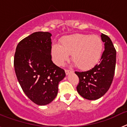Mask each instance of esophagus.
Listing matches in <instances>:
<instances>
[{"label": "esophagus", "mask_w": 127, "mask_h": 127, "mask_svg": "<svg viewBox=\"0 0 127 127\" xmlns=\"http://www.w3.org/2000/svg\"><path fill=\"white\" fill-rule=\"evenodd\" d=\"M72 72L73 71H72V70H68V69H65V73L67 75H68L69 74L71 73V72Z\"/></svg>", "instance_id": "1"}]
</instances>
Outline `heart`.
Returning <instances> with one entry per match:
<instances>
[{"instance_id":"heart-1","label":"heart","mask_w":127,"mask_h":127,"mask_svg":"<svg viewBox=\"0 0 127 127\" xmlns=\"http://www.w3.org/2000/svg\"><path fill=\"white\" fill-rule=\"evenodd\" d=\"M60 44L52 47V55L56 64L62 65L72 54V61L82 70L90 69L96 64L102 49V42L98 36L79 33L65 37Z\"/></svg>"}]
</instances>
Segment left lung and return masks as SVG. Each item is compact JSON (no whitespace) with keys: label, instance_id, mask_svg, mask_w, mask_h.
I'll use <instances>...</instances> for the list:
<instances>
[{"label":"left lung","instance_id":"1","mask_svg":"<svg viewBox=\"0 0 127 127\" xmlns=\"http://www.w3.org/2000/svg\"><path fill=\"white\" fill-rule=\"evenodd\" d=\"M101 38L105 50L99 63L87 71L75 72L79 77L77 92L88 100H97L102 97L109 89L114 78L116 51L107 35L102 33Z\"/></svg>","mask_w":127,"mask_h":127}]
</instances>
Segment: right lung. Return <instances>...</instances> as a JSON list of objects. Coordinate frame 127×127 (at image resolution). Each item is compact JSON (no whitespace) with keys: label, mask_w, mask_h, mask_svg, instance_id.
Wrapping results in <instances>:
<instances>
[{"label":"right lung","mask_w":127,"mask_h":127,"mask_svg":"<svg viewBox=\"0 0 127 127\" xmlns=\"http://www.w3.org/2000/svg\"><path fill=\"white\" fill-rule=\"evenodd\" d=\"M51 34L36 32L18 44L14 66L23 92L35 104H50L57 97L65 70L51 60Z\"/></svg>","instance_id":"right-lung-1"}]
</instances>
